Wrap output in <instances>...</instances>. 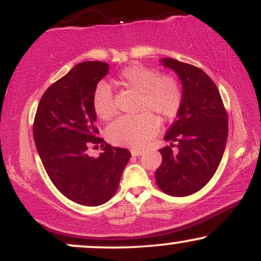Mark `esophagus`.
Returning a JSON list of instances; mask_svg holds the SVG:
<instances>
[{
  "mask_svg": "<svg viewBox=\"0 0 261 261\" xmlns=\"http://www.w3.org/2000/svg\"><path fill=\"white\" fill-rule=\"evenodd\" d=\"M142 153H143L142 149H136V148L131 149V154H133L134 157H139V155H141Z\"/></svg>",
  "mask_w": 261,
  "mask_h": 261,
  "instance_id": "1",
  "label": "esophagus"
}]
</instances>
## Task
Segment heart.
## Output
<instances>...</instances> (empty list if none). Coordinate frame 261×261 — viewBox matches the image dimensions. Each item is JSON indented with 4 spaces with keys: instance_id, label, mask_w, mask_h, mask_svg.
<instances>
[{
    "instance_id": "1",
    "label": "heart",
    "mask_w": 261,
    "mask_h": 261,
    "mask_svg": "<svg viewBox=\"0 0 261 261\" xmlns=\"http://www.w3.org/2000/svg\"><path fill=\"white\" fill-rule=\"evenodd\" d=\"M121 85L141 93L140 112L153 110L163 118H172L181 103V91L178 82L170 76H161L153 68L133 65L119 74ZM93 109L100 119L112 118L115 104L112 88L107 83L97 86L92 98ZM160 128V121L152 113L136 116H121L109 125L107 136L110 142L119 146L143 147Z\"/></svg>"
}]
</instances>
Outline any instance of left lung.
<instances>
[{"mask_svg": "<svg viewBox=\"0 0 261 261\" xmlns=\"http://www.w3.org/2000/svg\"><path fill=\"white\" fill-rule=\"evenodd\" d=\"M160 62L180 80L181 103L164 137L170 145L160 149L162 164L155 181L168 195L187 196L202 189L216 173L226 148L228 119L216 85L202 70L170 58ZM173 142L178 151H172Z\"/></svg>", "mask_w": 261, "mask_h": 261, "instance_id": "left-lung-1", "label": "left lung"}]
</instances>
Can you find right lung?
Listing matches in <instances>:
<instances>
[{
  "instance_id": "obj_1",
  "label": "right lung",
  "mask_w": 261,
  "mask_h": 261,
  "mask_svg": "<svg viewBox=\"0 0 261 261\" xmlns=\"http://www.w3.org/2000/svg\"><path fill=\"white\" fill-rule=\"evenodd\" d=\"M109 65L86 61L76 65L44 93L35 115V146L47 175L61 194L85 206H99L116 193L131 153L112 147L95 127L92 98ZM102 142L98 159L86 154L89 142Z\"/></svg>"
}]
</instances>
